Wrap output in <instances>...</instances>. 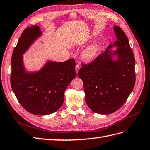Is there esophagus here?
Instances as JSON below:
<instances>
[{"mask_svg": "<svg viewBox=\"0 0 150 150\" xmlns=\"http://www.w3.org/2000/svg\"><path fill=\"white\" fill-rule=\"evenodd\" d=\"M79 69H80V65H79V64L76 65V74H78Z\"/></svg>", "mask_w": 150, "mask_h": 150, "instance_id": "1", "label": "esophagus"}]
</instances>
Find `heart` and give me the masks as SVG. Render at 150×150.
<instances>
[{
    "label": "heart",
    "mask_w": 150,
    "mask_h": 150,
    "mask_svg": "<svg viewBox=\"0 0 150 150\" xmlns=\"http://www.w3.org/2000/svg\"><path fill=\"white\" fill-rule=\"evenodd\" d=\"M99 51V45L98 42H94L86 47L82 52V57L85 60L90 62L94 59Z\"/></svg>",
    "instance_id": "heart-1"
}]
</instances>
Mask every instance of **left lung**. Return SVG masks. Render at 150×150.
Wrapping results in <instances>:
<instances>
[{"label": "left lung", "mask_w": 150, "mask_h": 150, "mask_svg": "<svg viewBox=\"0 0 150 150\" xmlns=\"http://www.w3.org/2000/svg\"><path fill=\"white\" fill-rule=\"evenodd\" d=\"M113 29L117 39L78 73L83 82L86 104L99 114H112L120 108L135 82V58L127 36L117 25ZM114 47L116 49L112 50Z\"/></svg>", "instance_id": "left-lung-1"}]
</instances>
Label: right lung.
Returning <instances> with one entry per match:
<instances>
[{"mask_svg":"<svg viewBox=\"0 0 150 150\" xmlns=\"http://www.w3.org/2000/svg\"><path fill=\"white\" fill-rule=\"evenodd\" d=\"M42 35L38 25L26 28L11 58L13 91L23 107L36 115H46L57 111L64 103L67 87L76 76L74 59L64 62L47 59L37 71L26 69L23 54Z\"/></svg>","mask_w":150,"mask_h":150,"instance_id":"1","label":"right lung"}]
</instances>
